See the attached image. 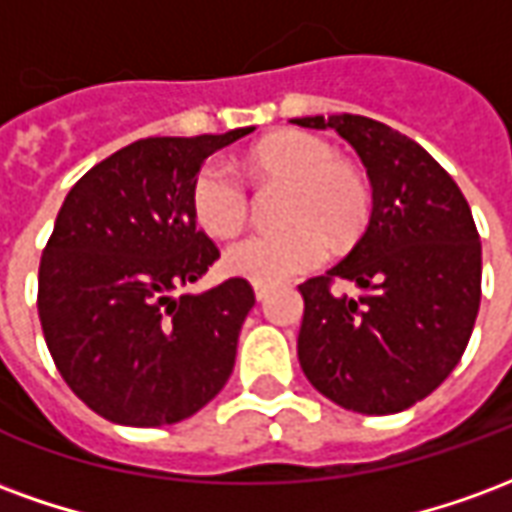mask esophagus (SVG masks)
I'll return each mask as SVG.
<instances>
[{"mask_svg": "<svg viewBox=\"0 0 512 512\" xmlns=\"http://www.w3.org/2000/svg\"><path fill=\"white\" fill-rule=\"evenodd\" d=\"M268 293H271V288H268V285H255V299L257 301H266Z\"/></svg>", "mask_w": 512, "mask_h": 512, "instance_id": "obj_1", "label": "esophagus"}]
</instances>
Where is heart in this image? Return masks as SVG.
<instances>
[{"label": "heart", "instance_id": "obj_1", "mask_svg": "<svg viewBox=\"0 0 512 512\" xmlns=\"http://www.w3.org/2000/svg\"><path fill=\"white\" fill-rule=\"evenodd\" d=\"M246 167L263 180L290 183L274 233H252L227 246L224 268L255 285H279L307 274L326 260L332 246L354 244L370 219V183L365 172L340 158V150L310 131H279L257 142ZM191 211L202 230L230 238L249 216V191L233 169L211 161L191 183Z\"/></svg>", "mask_w": 512, "mask_h": 512}]
</instances>
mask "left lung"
<instances>
[{
    "mask_svg": "<svg viewBox=\"0 0 512 512\" xmlns=\"http://www.w3.org/2000/svg\"><path fill=\"white\" fill-rule=\"evenodd\" d=\"M334 128L373 186L365 235L299 285V362L310 384L359 414H397L428 397L461 362L480 310L483 249L458 183L414 139L362 115L296 117ZM334 278L366 293L332 294Z\"/></svg>",
    "mask_w": 512,
    "mask_h": 512,
    "instance_id": "1",
    "label": "left lung"
}]
</instances>
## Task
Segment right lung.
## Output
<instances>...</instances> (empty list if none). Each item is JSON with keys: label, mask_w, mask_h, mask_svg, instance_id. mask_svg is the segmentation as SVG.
Wrapping results in <instances>:
<instances>
[{"label": "right lung", "mask_w": 512, "mask_h": 512, "mask_svg": "<svg viewBox=\"0 0 512 512\" xmlns=\"http://www.w3.org/2000/svg\"><path fill=\"white\" fill-rule=\"evenodd\" d=\"M252 131L147 136L95 164L62 202L40 257V326L65 384L104 419L172 425L233 373L252 285L178 290L219 257L197 230L191 183L205 158Z\"/></svg>", "instance_id": "add662e5"}]
</instances>
